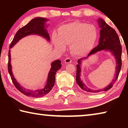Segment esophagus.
<instances>
[{
  "mask_svg": "<svg viewBox=\"0 0 128 128\" xmlns=\"http://www.w3.org/2000/svg\"><path fill=\"white\" fill-rule=\"evenodd\" d=\"M71 61H72V60H71V59H70L69 58H66V59H64V62L66 64L70 63Z\"/></svg>",
  "mask_w": 128,
  "mask_h": 128,
  "instance_id": "esophagus-1",
  "label": "esophagus"
}]
</instances>
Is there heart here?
I'll return each mask as SVG.
<instances>
[{
    "instance_id": "obj_1",
    "label": "heart",
    "mask_w": 128,
    "mask_h": 128,
    "mask_svg": "<svg viewBox=\"0 0 128 128\" xmlns=\"http://www.w3.org/2000/svg\"><path fill=\"white\" fill-rule=\"evenodd\" d=\"M97 37L98 31L95 26L76 21L61 26L58 35L53 34L52 41L60 51L65 50L66 45H69L72 54L85 56L94 48Z\"/></svg>"
}]
</instances>
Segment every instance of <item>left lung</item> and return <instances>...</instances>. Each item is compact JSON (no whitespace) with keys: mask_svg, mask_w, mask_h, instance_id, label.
I'll use <instances>...</instances> for the list:
<instances>
[{"mask_svg":"<svg viewBox=\"0 0 128 128\" xmlns=\"http://www.w3.org/2000/svg\"><path fill=\"white\" fill-rule=\"evenodd\" d=\"M99 27L100 28V38L99 40V44L98 46L92 50L88 54V56L79 59L78 60L77 65V73H76V82L82 90L86 92L91 93H96L103 91H107L110 90L114 84V82L118 79L119 73L120 72L121 68V53H122V48L120 43L118 36L116 33L115 30L108 25L105 22L104 20L100 18L97 19ZM105 50L110 52L113 56L116 62V73L114 78L109 85L103 89L99 90H93L88 88L81 80L80 73L82 66L83 61L88 58L90 56L94 54L95 53L99 51Z\"/></svg>","mask_w":128,"mask_h":128,"instance_id":"8db88e82","label":"left lung"}]
</instances>
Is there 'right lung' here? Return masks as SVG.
<instances>
[{
	"mask_svg": "<svg viewBox=\"0 0 128 128\" xmlns=\"http://www.w3.org/2000/svg\"><path fill=\"white\" fill-rule=\"evenodd\" d=\"M48 21V20L47 18L40 17H36V18L32 19L26 25L21 28L17 31L11 43H10V50L8 51V69L13 83L15 87L21 93L26 96H32L33 98H40V97H42L48 94L51 90L53 86L55 85L56 73L59 69L62 68L61 61L60 60H56L55 61L51 62V67L48 72L46 84L44 88L35 90L27 89L21 86L20 84L15 78L14 74H13L11 62H11L10 48H12L21 39L30 35H38L46 39V40L48 42H50V38L48 33L47 30V28L48 27V25H47L46 24L47 21Z\"/></svg>",
	"mask_w": 128,
	"mask_h": 128,
	"instance_id": "1",
	"label": "right lung"
}]
</instances>
